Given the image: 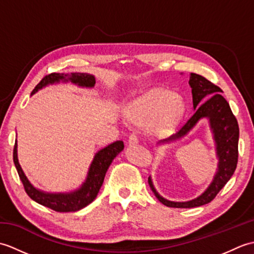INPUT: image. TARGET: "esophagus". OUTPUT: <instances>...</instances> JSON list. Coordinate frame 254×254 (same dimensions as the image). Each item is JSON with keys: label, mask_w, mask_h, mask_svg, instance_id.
Returning <instances> with one entry per match:
<instances>
[{"label": "esophagus", "mask_w": 254, "mask_h": 254, "mask_svg": "<svg viewBox=\"0 0 254 254\" xmlns=\"http://www.w3.org/2000/svg\"><path fill=\"white\" fill-rule=\"evenodd\" d=\"M138 143V137H137V135L136 134H131L130 136H128V144L130 145H135V144H137Z\"/></svg>", "instance_id": "obj_1"}]
</instances>
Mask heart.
Instances as JSON below:
<instances>
[{
    "instance_id": "obj_1",
    "label": "heart",
    "mask_w": 254,
    "mask_h": 254,
    "mask_svg": "<svg viewBox=\"0 0 254 254\" xmlns=\"http://www.w3.org/2000/svg\"><path fill=\"white\" fill-rule=\"evenodd\" d=\"M183 101L170 91L156 89L138 98L128 108V118L139 124L154 123L158 132L168 131L175 126L183 113Z\"/></svg>"
}]
</instances>
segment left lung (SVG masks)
<instances>
[{"label":"left lung","instance_id":"obj_1","mask_svg":"<svg viewBox=\"0 0 254 254\" xmlns=\"http://www.w3.org/2000/svg\"><path fill=\"white\" fill-rule=\"evenodd\" d=\"M192 88V100L194 113L182 127L174 135L163 139L158 144H169L180 139L192 130L193 127L203 118H206L209 122L210 130L216 145V155L218 157L217 171L213 181L201 195L187 202H174L164 198L156 191L150 177L148 185L159 202L168 207L191 208L209 203L217 195V193L229 181L236 170L238 163V141L239 127L237 119L231 111L229 104L219 93H222L218 86L209 82L201 75L191 73L189 80Z\"/></svg>","mask_w":254,"mask_h":254}]
</instances>
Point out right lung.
<instances>
[{"instance_id":"1","label":"right lung","mask_w":254,"mask_h":254,"mask_svg":"<svg viewBox=\"0 0 254 254\" xmlns=\"http://www.w3.org/2000/svg\"><path fill=\"white\" fill-rule=\"evenodd\" d=\"M68 83L75 84L79 87L91 88L96 84L95 76L87 73H51L47 75L40 80L35 89L32 90L31 95L37 93L38 90L46 87L48 85L58 84V83ZM124 148V144L122 141L113 142L108 145L105 148H102L96 153L95 157L91 161L87 177L85 182L80 186L77 190L66 192V193H49L39 190L35 188L27 179L23 169L18 163L17 157V141H15L14 152H13V160L16 167V170L18 172L19 179L23 182L26 193L28 196L34 199L35 202L44 205L46 207H49L56 212L67 213V212H76L87 206L88 204L94 201L97 194H98L100 188L104 182L106 172L111 165L112 160L116 158V156L122 152Z\"/></svg>"}]
</instances>
